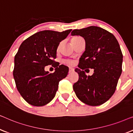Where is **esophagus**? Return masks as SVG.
I'll use <instances>...</instances> for the list:
<instances>
[{"instance_id": "1", "label": "esophagus", "mask_w": 133, "mask_h": 133, "mask_svg": "<svg viewBox=\"0 0 133 133\" xmlns=\"http://www.w3.org/2000/svg\"><path fill=\"white\" fill-rule=\"evenodd\" d=\"M74 71V68H69V73H71V72H73Z\"/></svg>"}]
</instances>
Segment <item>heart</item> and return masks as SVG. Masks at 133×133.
<instances>
[{
	"mask_svg": "<svg viewBox=\"0 0 133 133\" xmlns=\"http://www.w3.org/2000/svg\"><path fill=\"white\" fill-rule=\"evenodd\" d=\"M81 38H82V37H80V36H74L71 38V43H73L74 42H76V41H78V40H79V39H81ZM66 63L69 65H72V64H73V62L68 61V62H66Z\"/></svg>",
	"mask_w": 133,
	"mask_h": 133,
	"instance_id": "b5f03b06",
	"label": "heart"
}]
</instances>
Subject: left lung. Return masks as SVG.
Listing matches in <instances>:
<instances>
[{
  "label": "left lung",
  "mask_w": 133,
  "mask_h": 133,
  "mask_svg": "<svg viewBox=\"0 0 133 133\" xmlns=\"http://www.w3.org/2000/svg\"><path fill=\"white\" fill-rule=\"evenodd\" d=\"M71 34L82 37L86 45L79 59V68L75 70L79 77L73 90L85 104L101 105L113 95L121 75L123 55L120 45L113 34L101 27L74 30ZM87 68L94 69L92 76L85 74Z\"/></svg>",
  "instance_id": "left-lung-1"
}]
</instances>
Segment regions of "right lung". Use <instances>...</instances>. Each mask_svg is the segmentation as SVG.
Masks as SVG:
<instances>
[{
	"label": "right lung",
	"instance_id": "add662e5",
	"mask_svg": "<svg viewBox=\"0 0 133 133\" xmlns=\"http://www.w3.org/2000/svg\"><path fill=\"white\" fill-rule=\"evenodd\" d=\"M71 30L62 32L42 31L22 43L14 57L13 76L19 93L29 104L41 107L52 100L59 82L66 77L68 67L56 62V51ZM56 68L52 74L45 72V66Z\"/></svg>",
	"mask_w": 133,
	"mask_h": 133
}]
</instances>
